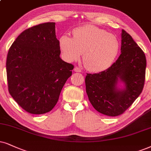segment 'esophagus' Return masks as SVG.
I'll return each instance as SVG.
<instances>
[{
    "mask_svg": "<svg viewBox=\"0 0 151 151\" xmlns=\"http://www.w3.org/2000/svg\"><path fill=\"white\" fill-rule=\"evenodd\" d=\"M74 72H81V70L80 69L79 67H77V66L74 68Z\"/></svg>",
    "mask_w": 151,
    "mask_h": 151,
    "instance_id": "34e87169",
    "label": "esophagus"
}]
</instances>
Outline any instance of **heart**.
Returning a JSON list of instances; mask_svg holds the SVG:
<instances>
[{
	"label": "heart",
	"instance_id": "heart-1",
	"mask_svg": "<svg viewBox=\"0 0 151 151\" xmlns=\"http://www.w3.org/2000/svg\"><path fill=\"white\" fill-rule=\"evenodd\" d=\"M73 37L63 35L60 49L67 61L79 59L83 52L86 68L93 72L106 70L113 63L120 50V42L113 34L97 26L88 25L74 29Z\"/></svg>",
	"mask_w": 151,
	"mask_h": 151
}]
</instances>
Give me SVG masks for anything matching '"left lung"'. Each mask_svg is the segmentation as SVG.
<instances>
[{"label": "left lung", "instance_id": "1", "mask_svg": "<svg viewBox=\"0 0 151 151\" xmlns=\"http://www.w3.org/2000/svg\"><path fill=\"white\" fill-rule=\"evenodd\" d=\"M121 54L104 71L87 74L86 90L90 102L100 113L108 116L123 114L138 98L144 88L146 59L144 51L130 35L122 30ZM125 83L117 88L118 80Z\"/></svg>", "mask_w": 151, "mask_h": 151}]
</instances>
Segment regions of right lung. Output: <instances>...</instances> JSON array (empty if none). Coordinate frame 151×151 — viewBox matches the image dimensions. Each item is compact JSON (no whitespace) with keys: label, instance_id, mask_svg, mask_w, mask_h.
<instances>
[{"label":"right lung","instance_id":"right-lung-1","mask_svg":"<svg viewBox=\"0 0 151 151\" xmlns=\"http://www.w3.org/2000/svg\"><path fill=\"white\" fill-rule=\"evenodd\" d=\"M55 24L44 23L25 30L7 53L9 94L23 109L32 114L52 110L74 69L73 65L60 58Z\"/></svg>","mask_w":151,"mask_h":151}]
</instances>
